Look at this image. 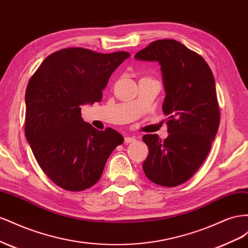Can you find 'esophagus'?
Here are the masks:
<instances>
[{
	"label": "esophagus",
	"mask_w": 248,
	"mask_h": 248,
	"mask_svg": "<svg viewBox=\"0 0 248 248\" xmlns=\"http://www.w3.org/2000/svg\"><path fill=\"white\" fill-rule=\"evenodd\" d=\"M136 138L133 137V136H125L124 137V142L128 144V143H132V142H135Z\"/></svg>",
	"instance_id": "obj_1"
}]
</instances>
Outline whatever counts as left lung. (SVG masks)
<instances>
[{
  "mask_svg": "<svg viewBox=\"0 0 248 248\" xmlns=\"http://www.w3.org/2000/svg\"><path fill=\"white\" fill-rule=\"evenodd\" d=\"M140 61L158 62L168 116V133L142 137L148 146L143 171L160 186L175 187L188 181L211 150L220 122L215 80L202 56L173 39L153 41L135 55Z\"/></svg>",
  "mask_w": 248,
  "mask_h": 248,
  "instance_id": "1",
  "label": "left lung"
}]
</instances>
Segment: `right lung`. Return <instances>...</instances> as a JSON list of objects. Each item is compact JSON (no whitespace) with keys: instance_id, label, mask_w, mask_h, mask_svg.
Wrapping results in <instances>:
<instances>
[{"instance_id":"1","label":"right lung","mask_w":248,"mask_h":248,"mask_svg":"<svg viewBox=\"0 0 248 248\" xmlns=\"http://www.w3.org/2000/svg\"><path fill=\"white\" fill-rule=\"evenodd\" d=\"M128 52L100 54L63 48L42 61L26 90L25 133L37 163L56 185L82 191L100 180L124 137L100 131L81 116V106L101 102L112 73Z\"/></svg>"}]
</instances>
